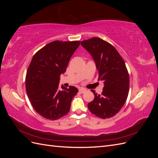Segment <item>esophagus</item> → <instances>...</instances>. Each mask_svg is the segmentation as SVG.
<instances>
[{
    "label": "esophagus",
    "instance_id": "1",
    "mask_svg": "<svg viewBox=\"0 0 158 158\" xmlns=\"http://www.w3.org/2000/svg\"><path fill=\"white\" fill-rule=\"evenodd\" d=\"M85 91H86V89H85V88H80L79 89V92L80 93H81V94H83V93H84Z\"/></svg>",
    "mask_w": 158,
    "mask_h": 158
}]
</instances>
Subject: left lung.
Segmentation results:
<instances>
[{
    "mask_svg": "<svg viewBox=\"0 0 158 158\" xmlns=\"http://www.w3.org/2000/svg\"><path fill=\"white\" fill-rule=\"evenodd\" d=\"M80 44L92 56L98 80L104 83L101 95L92 89L95 98L88 107L99 118L112 117L121 109L128 97L129 76L125 61L112 45L99 37L82 41Z\"/></svg>",
    "mask_w": 158,
    "mask_h": 158,
    "instance_id": "left-lung-1",
    "label": "left lung"
}]
</instances>
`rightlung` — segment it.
Returning a JSON list of instances; mask_svg holds the SVG:
<instances>
[{
    "mask_svg": "<svg viewBox=\"0 0 158 158\" xmlns=\"http://www.w3.org/2000/svg\"><path fill=\"white\" fill-rule=\"evenodd\" d=\"M80 45L79 41H55L33 55L26 77V89L31 106L41 116L56 120L70 111L78 89L70 85L59 87L60 76Z\"/></svg>",
    "mask_w": 158,
    "mask_h": 158,
    "instance_id": "right-lung-1",
    "label": "right lung"
}]
</instances>
